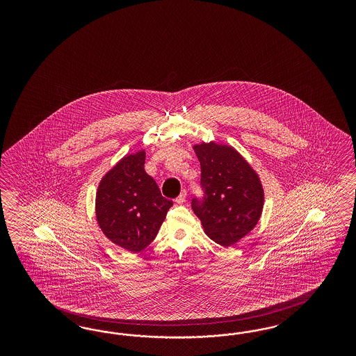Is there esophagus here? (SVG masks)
Listing matches in <instances>:
<instances>
[{
    "label": "esophagus",
    "mask_w": 356,
    "mask_h": 356,
    "mask_svg": "<svg viewBox=\"0 0 356 356\" xmlns=\"http://www.w3.org/2000/svg\"><path fill=\"white\" fill-rule=\"evenodd\" d=\"M185 198H186V191L185 189H183L181 191V193H180V195L175 200V202L177 204V205H183L184 202H185Z\"/></svg>",
    "instance_id": "34e87169"
}]
</instances>
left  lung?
Returning <instances> with one entry per match:
<instances>
[{"label": "left lung", "instance_id": "left-lung-1", "mask_svg": "<svg viewBox=\"0 0 356 356\" xmlns=\"http://www.w3.org/2000/svg\"><path fill=\"white\" fill-rule=\"evenodd\" d=\"M201 164L202 201L193 200L194 214L206 235L222 247H232L257 226L265 193L259 173L238 151L216 140L193 146Z\"/></svg>", "mask_w": 356, "mask_h": 356}]
</instances>
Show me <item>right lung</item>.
<instances>
[{
	"instance_id": "right-lung-1",
	"label": "right lung",
	"mask_w": 356,
	"mask_h": 356,
	"mask_svg": "<svg viewBox=\"0 0 356 356\" xmlns=\"http://www.w3.org/2000/svg\"><path fill=\"white\" fill-rule=\"evenodd\" d=\"M143 149L127 154L97 185L95 216L99 228L120 248L138 253L155 238L173 205L145 172Z\"/></svg>"
}]
</instances>
